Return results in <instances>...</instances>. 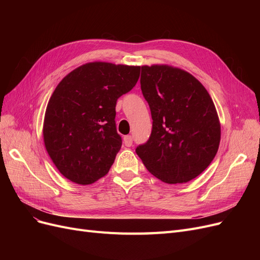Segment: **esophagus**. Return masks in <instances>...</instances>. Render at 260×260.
Wrapping results in <instances>:
<instances>
[{
    "instance_id": "34e87169",
    "label": "esophagus",
    "mask_w": 260,
    "mask_h": 260,
    "mask_svg": "<svg viewBox=\"0 0 260 260\" xmlns=\"http://www.w3.org/2000/svg\"><path fill=\"white\" fill-rule=\"evenodd\" d=\"M123 143H124L125 146H128V147L131 146L132 143H133V138L131 136H125L123 138Z\"/></svg>"
}]
</instances>
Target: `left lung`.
Returning <instances> with one entry per match:
<instances>
[{
	"instance_id": "left-lung-1",
	"label": "left lung",
	"mask_w": 260,
	"mask_h": 260,
	"mask_svg": "<svg viewBox=\"0 0 260 260\" xmlns=\"http://www.w3.org/2000/svg\"><path fill=\"white\" fill-rule=\"evenodd\" d=\"M141 68V90L151 108L153 129L136 152L162 182H188L218 152L221 129L214 102L205 86L183 69L169 65Z\"/></svg>"
}]
</instances>
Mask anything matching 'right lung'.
Listing matches in <instances>:
<instances>
[{
	"label": "right lung",
	"mask_w": 260,
	"mask_h": 260,
	"mask_svg": "<svg viewBox=\"0 0 260 260\" xmlns=\"http://www.w3.org/2000/svg\"><path fill=\"white\" fill-rule=\"evenodd\" d=\"M140 66L93 61L74 69L46 107L43 140L60 174L86 185L107 175L121 147L116 102L135 86Z\"/></svg>",
	"instance_id": "right-lung-1"
}]
</instances>
